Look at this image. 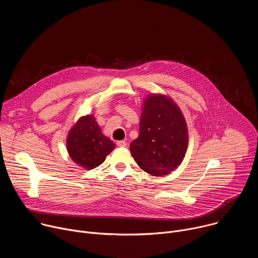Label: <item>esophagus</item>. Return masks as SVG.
Here are the masks:
<instances>
[{
	"label": "esophagus",
	"mask_w": 258,
	"mask_h": 258,
	"mask_svg": "<svg viewBox=\"0 0 258 258\" xmlns=\"http://www.w3.org/2000/svg\"><path fill=\"white\" fill-rule=\"evenodd\" d=\"M116 145L118 146V147H122V148H124V147H126V142L125 141H118L117 143H116Z\"/></svg>",
	"instance_id": "obj_1"
}]
</instances>
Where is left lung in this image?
Instances as JSON below:
<instances>
[{
	"instance_id": "left-lung-1",
	"label": "left lung",
	"mask_w": 258,
	"mask_h": 258,
	"mask_svg": "<svg viewBox=\"0 0 258 258\" xmlns=\"http://www.w3.org/2000/svg\"><path fill=\"white\" fill-rule=\"evenodd\" d=\"M189 143L187 122L167 95H148L142 106L139 137L131 143L138 165L154 176L170 173L185 158Z\"/></svg>"
}]
</instances>
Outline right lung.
<instances>
[{
    "instance_id": "right-lung-1",
    "label": "right lung",
    "mask_w": 258,
    "mask_h": 258,
    "mask_svg": "<svg viewBox=\"0 0 258 258\" xmlns=\"http://www.w3.org/2000/svg\"><path fill=\"white\" fill-rule=\"evenodd\" d=\"M66 148L73 162L90 170L105 161L115 144L103 135L95 116L89 114L80 117L69 130Z\"/></svg>"
}]
</instances>
